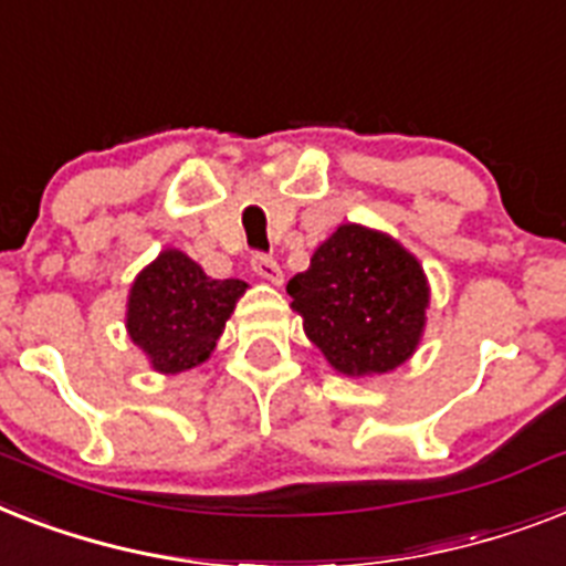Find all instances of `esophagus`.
<instances>
[{"label": "esophagus", "mask_w": 566, "mask_h": 566, "mask_svg": "<svg viewBox=\"0 0 566 566\" xmlns=\"http://www.w3.org/2000/svg\"><path fill=\"white\" fill-rule=\"evenodd\" d=\"M252 273L261 275V279L270 284H282V268H279V261L270 259V255H261V252L252 255Z\"/></svg>", "instance_id": "1"}]
</instances>
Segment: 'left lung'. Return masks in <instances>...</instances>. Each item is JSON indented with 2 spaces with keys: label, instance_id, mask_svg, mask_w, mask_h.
Wrapping results in <instances>:
<instances>
[{
  "label": "left lung",
  "instance_id": "8db88e82",
  "mask_svg": "<svg viewBox=\"0 0 566 566\" xmlns=\"http://www.w3.org/2000/svg\"><path fill=\"white\" fill-rule=\"evenodd\" d=\"M307 339L348 378L384 375L421 343L430 284L412 252L360 223H343L287 282Z\"/></svg>",
  "mask_w": 566,
  "mask_h": 566
}]
</instances>
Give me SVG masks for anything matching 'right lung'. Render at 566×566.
Here are the masks:
<instances>
[{
    "label": "right lung",
    "instance_id": "add662e5",
    "mask_svg": "<svg viewBox=\"0 0 566 566\" xmlns=\"http://www.w3.org/2000/svg\"><path fill=\"white\" fill-rule=\"evenodd\" d=\"M241 279H211L186 252L163 250L136 275L127 296V334L163 375L209 360L235 302Z\"/></svg>",
    "mask_w": 566,
    "mask_h": 566
}]
</instances>
